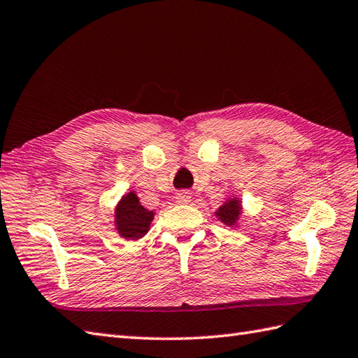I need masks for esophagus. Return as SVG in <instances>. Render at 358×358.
<instances>
[{"label":"esophagus","instance_id":"esophagus-1","mask_svg":"<svg viewBox=\"0 0 358 358\" xmlns=\"http://www.w3.org/2000/svg\"><path fill=\"white\" fill-rule=\"evenodd\" d=\"M174 201H176L178 203H188L189 201H192V194L187 192H180L174 196Z\"/></svg>","mask_w":358,"mask_h":358}]
</instances>
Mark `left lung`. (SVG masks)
I'll list each match as a JSON object with an SVG mask.
<instances>
[{"instance_id":"left-lung-1","label":"left lung","mask_w":358,"mask_h":358,"mask_svg":"<svg viewBox=\"0 0 358 358\" xmlns=\"http://www.w3.org/2000/svg\"><path fill=\"white\" fill-rule=\"evenodd\" d=\"M241 214H242V202L239 201V197L228 199L227 202H224V205H220L216 211L217 219L227 227H236Z\"/></svg>"}]
</instances>
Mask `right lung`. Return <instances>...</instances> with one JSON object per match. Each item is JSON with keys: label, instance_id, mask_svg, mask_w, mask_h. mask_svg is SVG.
Wrapping results in <instances>:
<instances>
[{"label": "right lung", "instance_id": "right-lung-1", "mask_svg": "<svg viewBox=\"0 0 358 358\" xmlns=\"http://www.w3.org/2000/svg\"><path fill=\"white\" fill-rule=\"evenodd\" d=\"M153 217L155 213L144 208V206L141 205L136 193L130 192L122 196V199L116 205V231L119 233V236L124 237V239L138 241L148 233Z\"/></svg>", "mask_w": 358, "mask_h": 358}]
</instances>
